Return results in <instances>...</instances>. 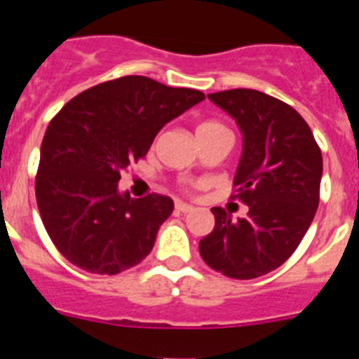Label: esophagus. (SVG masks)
I'll return each instance as SVG.
<instances>
[{"instance_id":"obj_1","label":"esophagus","mask_w":359,"mask_h":359,"mask_svg":"<svg viewBox=\"0 0 359 359\" xmlns=\"http://www.w3.org/2000/svg\"><path fill=\"white\" fill-rule=\"evenodd\" d=\"M176 212H180V214H189V212H192L194 208H192V205H187V203H182V201H176Z\"/></svg>"}]
</instances>
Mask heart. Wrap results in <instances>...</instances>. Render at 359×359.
Segmentation results:
<instances>
[{
	"label": "heart",
	"instance_id": "obj_1",
	"mask_svg": "<svg viewBox=\"0 0 359 359\" xmlns=\"http://www.w3.org/2000/svg\"><path fill=\"white\" fill-rule=\"evenodd\" d=\"M207 133H230V131H228L221 122L207 120V122H201L198 126V135H207Z\"/></svg>",
	"mask_w": 359,
	"mask_h": 359
}]
</instances>
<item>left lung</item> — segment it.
Here are the masks:
<instances>
[{
	"mask_svg": "<svg viewBox=\"0 0 359 359\" xmlns=\"http://www.w3.org/2000/svg\"><path fill=\"white\" fill-rule=\"evenodd\" d=\"M208 98L243 131L231 199L248 205V217L231 221L224 208H212L215 226L199 253L230 278L262 277L293 255L315 217L322 151L306 120L278 98L243 88Z\"/></svg>",
	"mask_w": 359,
	"mask_h": 359,
	"instance_id": "1",
	"label": "left lung"
}]
</instances>
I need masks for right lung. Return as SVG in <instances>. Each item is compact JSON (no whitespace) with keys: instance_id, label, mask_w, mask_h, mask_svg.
Instances as JSON below:
<instances>
[{"instance_id":"add662e5","label":"right lung","mask_w":359,"mask_h":359,"mask_svg":"<svg viewBox=\"0 0 359 359\" xmlns=\"http://www.w3.org/2000/svg\"><path fill=\"white\" fill-rule=\"evenodd\" d=\"M203 98V91L128 75L82 91L53 116L41 144L36 198L50 239L72 264L116 275L151 253L174 203L154 192L122 196L120 172Z\"/></svg>"}]
</instances>
